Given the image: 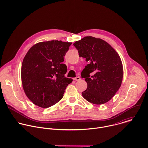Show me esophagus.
I'll return each instance as SVG.
<instances>
[{
  "mask_svg": "<svg viewBox=\"0 0 148 148\" xmlns=\"http://www.w3.org/2000/svg\"><path fill=\"white\" fill-rule=\"evenodd\" d=\"M80 79H81V78H80V77H75V78H74V80H75V81H79Z\"/></svg>",
  "mask_w": 148,
  "mask_h": 148,
  "instance_id": "obj_1",
  "label": "esophagus"
}]
</instances>
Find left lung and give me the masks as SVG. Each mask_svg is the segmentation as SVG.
<instances>
[{"instance_id":"1","label":"left lung","mask_w":148,"mask_h":148,"mask_svg":"<svg viewBox=\"0 0 148 148\" xmlns=\"http://www.w3.org/2000/svg\"><path fill=\"white\" fill-rule=\"evenodd\" d=\"M73 45L79 57L89 62L81 74L88 85L82 92V96L95 105L108 102L119 89L123 81V67L119 54L106 41L90 36Z\"/></svg>"}]
</instances>
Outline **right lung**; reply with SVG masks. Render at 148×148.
Listing matches in <instances>:
<instances>
[{"label":"right lung","instance_id":"add662e5","mask_svg":"<svg viewBox=\"0 0 148 148\" xmlns=\"http://www.w3.org/2000/svg\"><path fill=\"white\" fill-rule=\"evenodd\" d=\"M71 42L51 40L37 43L25 56L21 66V81L24 92L35 105L51 107L63 97L71 78L64 77L67 71L64 56Z\"/></svg>","mask_w":148,"mask_h":148}]
</instances>
